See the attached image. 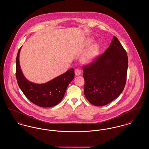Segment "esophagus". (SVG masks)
Here are the masks:
<instances>
[{
	"mask_svg": "<svg viewBox=\"0 0 149 149\" xmlns=\"http://www.w3.org/2000/svg\"><path fill=\"white\" fill-rule=\"evenodd\" d=\"M75 74L77 76H79L81 74V71L79 69H76L75 70Z\"/></svg>",
	"mask_w": 149,
	"mask_h": 149,
	"instance_id": "obj_1",
	"label": "esophagus"
}]
</instances>
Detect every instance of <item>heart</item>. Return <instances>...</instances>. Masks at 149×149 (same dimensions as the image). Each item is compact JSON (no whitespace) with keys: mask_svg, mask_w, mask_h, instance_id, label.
<instances>
[{"mask_svg":"<svg viewBox=\"0 0 149 149\" xmlns=\"http://www.w3.org/2000/svg\"><path fill=\"white\" fill-rule=\"evenodd\" d=\"M92 41L93 40L91 38H87L85 41V46L89 45ZM99 50L100 48L99 45L97 43H93L82 54L80 58V62L83 64L92 63L98 56Z\"/></svg>","mask_w":149,"mask_h":149,"instance_id":"obj_1","label":"heart"}]
</instances>
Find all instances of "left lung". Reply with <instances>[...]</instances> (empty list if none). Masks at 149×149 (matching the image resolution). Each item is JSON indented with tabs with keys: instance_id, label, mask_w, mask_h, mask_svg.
<instances>
[{
	"instance_id": "8db88e82",
	"label": "left lung",
	"mask_w": 149,
	"mask_h": 149,
	"mask_svg": "<svg viewBox=\"0 0 149 149\" xmlns=\"http://www.w3.org/2000/svg\"><path fill=\"white\" fill-rule=\"evenodd\" d=\"M127 53L114 36L109 47L92 64L83 66L85 98L95 106H103L116 99L126 81Z\"/></svg>"
}]
</instances>
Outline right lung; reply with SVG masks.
<instances>
[{
	"instance_id": "obj_1",
	"label": "right lung",
	"mask_w": 149,
	"mask_h": 149,
	"mask_svg": "<svg viewBox=\"0 0 149 149\" xmlns=\"http://www.w3.org/2000/svg\"><path fill=\"white\" fill-rule=\"evenodd\" d=\"M21 47L16 58V78L19 87L24 95L36 105L45 108L56 106L61 101L68 86L74 79V69L71 68L46 83H32L25 78L19 64Z\"/></svg>"
}]
</instances>
